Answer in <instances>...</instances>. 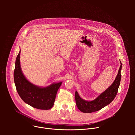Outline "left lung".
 <instances>
[{"instance_id":"8db88e82","label":"left lung","mask_w":135,"mask_h":135,"mask_svg":"<svg viewBox=\"0 0 135 135\" xmlns=\"http://www.w3.org/2000/svg\"><path fill=\"white\" fill-rule=\"evenodd\" d=\"M122 63L119 69L118 74L112 84L98 97L92 101H86L82 99L78 93L75 92V100L76 106L83 113H92L100 110L109 104L116 97L120 84L122 69Z\"/></svg>"}]
</instances>
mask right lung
Listing matches in <instances>:
<instances>
[{
	"mask_svg": "<svg viewBox=\"0 0 135 135\" xmlns=\"http://www.w3.org/2000/svg\"><path fill=\"white\" fill-rule=\"evenodd\" d=\"M20 52L21 51L16 57L14 71V80L18 94L26 103L34 108L50 109L54 105L57 91L62 82L52 84L45 88L37 86L31 83L27 80L21 71Z\"/></svg>",
	"mask_w": 135,
	"mask_h": 135,
	"instance_id": "obj_1",
	"label": "right lung"
}]
</instances>
